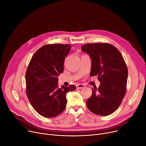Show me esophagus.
<instances>
[{
    "mask_svg": "<svg viewBox=\"0 0 146 146\" xmlns=\"http://www.w3.org/2000/svg\"><path fill=\"white\" fill-rule=\"evenodd\" d=\"M85 87V86L83 84H78L76 85V88L78 89H82V88H84Z\"/></svg>",
    "mask_w": 146,
    "mask_h": 146,
    "instance_id": "obj_1",
    "label": "esophagus"
}]
</instances>
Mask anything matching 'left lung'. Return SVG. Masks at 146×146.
Instances as JSON below:
<instances>
[{
    "mask_svg": "<svg viewBox=\"0 0 146 146\" xmlns=\"http://www.w3.org/2000/svg\"><path fill=\"white\" fill-rule=\"evenodd\" d=\"M82 51L91 59V76H97L98 88L94 87L86 106L93 113L107 116L118 109L126 91L128 68L119 50L109 43H87Z\"/></svg>",
    "mask_w": 146,
    "mask_h": 146,
    "instance_id": "obj_1",
    "label": "left lung"
}]
</instances>
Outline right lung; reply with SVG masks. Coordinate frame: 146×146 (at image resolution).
Instances as JSON below:
<instances>
[{
  "label": "right lung",
  "instance_id": "add662e5",
  "mask_svg": "<svg viewBox=\"0 0 146 146\" xmlns=\"http://www.w3.org/2000/svg\"><path fill=\"white\" fill-rule=\"evenodd\" d=\"M70 45H46L33 55L26 74L27 96L35 110L45 117H54L66 108V94L76 90L74 85L58 88L59 74L64 70Z\"/></svg>",
  "mask_w": 146,
  "mask_h": 146
}]
</instances>
